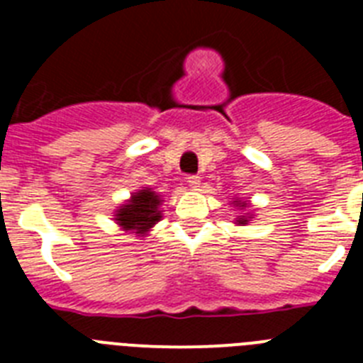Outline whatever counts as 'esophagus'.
I'll return each instance as SVG.
<instances>
[{
  "label": "esophagus",
  "mask_w": 363,
  "mask_h": 363,
  "mask_svg": "<svg viewBox=\"0 0 363 363\" xmlns=\"http://www.w3.org/2000/svg\"><path fill=\"white\" fill-rule=\"evenodd\" d=\"M187 184L191 185V187H200V184H201V179H200V176L198 174H191V176H187Z\"/></svg>",
  "instance_id": "obj_1"
}]
</instances>
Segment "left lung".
Instances as JSON below:
<instances>
[{
    "mask_svg": "<svg viewBox=\"0 0 363 363\" xmlns=\"http://www.w3.org/2000/svg\"><path fill=\"white\" fill-rule=\"evenodd\" d=\"M242 207H245V203H243V205H242ZM245 221H247V220H245V218H240V220H238V223H245Z\"/></svg>",
    "mask_w": 363,
    "mask_h": 363,
    "instance_id": "obj_1",
    "label": "left lung"
}]
</instances>
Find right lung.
<instances>
[{
  "label": "right lung",
  "instance_id": "right-lung-1",
  "mask_svg": "<svg viewBox=\"0 0 363 363\" xmlns=\"http://www.w3.org/2000/svg\"><path fill=\"white\" fill-rule=\"evenodd\" d=\"M160 198L150 189H143L133 194L130 201L123 205L116 214V220L125 230H136V234H145L156 221L162 218L158 211Z\"/></svg>",
  "mask_w": 363,
  "mask_h": 363
}]
</instances>
